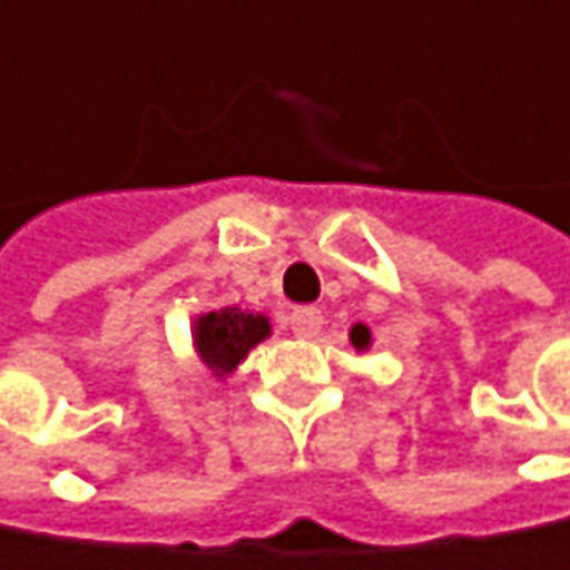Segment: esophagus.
Returning <instances> with one entry per match:
<instances>
[{
  "label": "esophagus",
  "mask_w": 570,
  "mask_h": 570,
  "mask_svg": "<svg viewBox=\"0 0 570 570\" xmlns=\"http://www.w3.org/2000/svg\"><path fill=\"white\" fill-rule=\"evenodd\" d=\"M288 324H292V331H295L298 337H315L321 331V324H324V318H321L318 308H295Z\"/></svg>",
  "instance_id": "1"
}]
</instances>
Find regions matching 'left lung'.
Masks as SVG:
<instances>
[{
	"mask_svg": "<svg viewBox=\"0 0 570 570\" xmlns=\"http://www.w3.org/2000/svg\"><path fill=\"white\" fill-rule=\"evenodd\" d=\"M351 341H354V347H367L371 344V331L364 324H354L351 327Z\"/></svg>",
	"mask_w": 570,
	"mask_h": 570,
	"instance_id": "1",
	"label": "left lung"
}]
</instances>
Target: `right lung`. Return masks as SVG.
Masks as SVG:
<instances>
[{"label": "right lung", "instance_id": "right-lung-1", "mask_svg": "<svg viewBox=\"0 0 570 570\" xmlns=\"http://www.w3.org/2000/svg\"><path fill=\"white\" fill-rule=\"evenodd\" d=\"M265 334H268V321L262 315L236 312V308L209 312V315L196 321L199 357L216 374H229L258 341H265Z\"/></svg>", "mask_w": 570, "mask_h": 570}]
</instances>
